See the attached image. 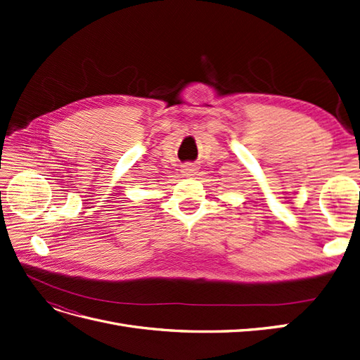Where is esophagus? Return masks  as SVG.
Returning <instances> with one entry per match:
<instances>
[{
    "label": "esophagus",
    "mask_w": 360,
    "mask_h": 360,
    "mask_svg": "<svg viewBox=\"0 0 360 360\" xmlns=\"http://www.w3.org/2000/svg\"><path fill=\"white\" fill-rule=\"evenodd\" d=\"M195 171H197V167H195L193 163H189V162L184 163L183 169H181V172L184 174V176H192V174H193Z\"/></svg>",
    "instance_id": "34e87169"
}]
</instances>
